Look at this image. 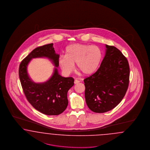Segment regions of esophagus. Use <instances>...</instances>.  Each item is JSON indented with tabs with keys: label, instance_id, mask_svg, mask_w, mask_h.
Returning <instances> with one entry per match:
<instances>
[{
	"label": "esophagus",
	"instance_id": "obj_1",
	"mask_svg": "<svg viewBox=\"0 0 150 150\" xmlns=\"http://www.w3.org/2000/svg\"><path fill=\"white\" fill-rule=\"evenodd\" d=\"M79 82H80V81H79V80H78V79H75V80H74V84H77V83H78Z\"/></svg>",
	"mask_w": 150,
	"mask_h": 150
}]
</instances>
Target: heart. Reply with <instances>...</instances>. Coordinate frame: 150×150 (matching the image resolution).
<instances>
[{
    "mask_svg": "<svg viewBox=\"0 0 150 150\" xmlns=\"http://www.w3.org/2000/svg\"><path fill=\"white\" fill-rule=\"evenodd\" d=\"M102 57V51L98 46L74 44L66 48L65 55L59 57V64L65 74L73 71L76 63L79 70L85 74H90L96 71Z\"/></svg>",
    "mask_w": 150,
    "mask_h": 150,
    "instance_id": "obj_1",
    "label": "heart"
}]
</instances>
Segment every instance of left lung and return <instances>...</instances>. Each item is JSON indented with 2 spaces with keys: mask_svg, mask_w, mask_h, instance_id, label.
<instances>
[{
  "mask_svg": "<svg viewBox=\"0 0 150 150\" xmlns=\"http://www.w3.org/2000/svg\"><path fill=\"white\" fill-rule=\"evenodd\" d=\"M100 68L84 79L85 99L91 110L105 112L116 107L127 91L130 70L127 58L117 47L105 45Z\"/></svg>",
  "mask_w": 150,
  "mask_h": 150,
  "instance_id": "left-lung-1",
  "label": "left lung"
}]
</instances>
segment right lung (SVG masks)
Returning <instances> with one entry per match:
<instances>
[{"label": "right lung", "instance_id": "add662e5", "mask_svg": "<svg viewBox=\"0 0 150 150\" xmlns=\"http://www.w3.org/2000/svg\"><path fill=\"white\" fill-rule=\"evenodd\" d=\"M45 57L55 65L52 76L44 83H35L29 78L26 68L33 58ZM59 55L56 54L53 44L35 48L21 63L19 77L28 101L40 112L47 115H58L68 106L67 92L74 85L72 77H63L58 72Z\"/></svg>", "mask_w": 150, "mask_h": 150}]
</instances>
